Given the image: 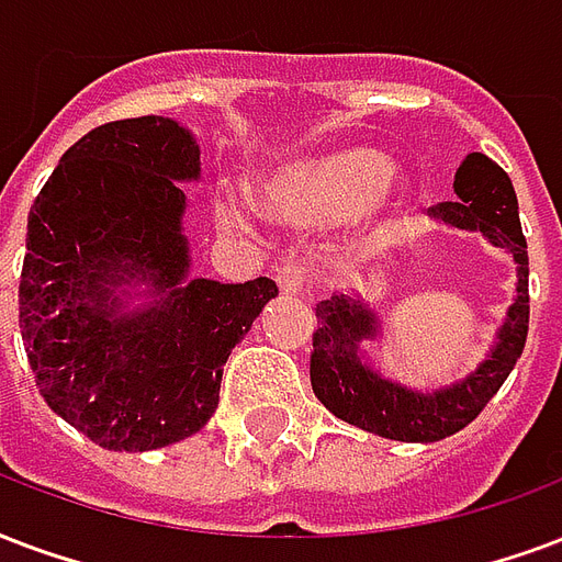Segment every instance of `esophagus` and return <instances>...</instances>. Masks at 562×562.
<instances>
[{
	"mask_svg": "<svg viewBox=\"0 0 562 562\" xmlns=\"http://www.w3.org/2000/svg\"><path fill=\"white\" fill-rule=\"evenodd\" d=\"M278 286H281V293L286 296H302L307 286V266L296 263V260H286L281 269H278Z\"/></svg>",
	"mask_w": 562,
	"mask_h": 562,
	"instance_id": "1",
	"label": "esophagus"
}]
</instances>
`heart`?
Listing matches in <instances>:
<instances>
[{
  "mask_svg": "<svg viewBox=\"0 0 562 562\" xmlns=\"http://www.w3.org/2000/svg\"><path fill=\"white\" fill-rule=\"evenodd\" d=\"M260 201L269 213L296 225H335L358 216L356 239L376 246L394 231L403 183L382 150L340 147L272 177L260 189ZM222 222L239 225V213L222 206Z\"/></svg>",
  "mask_w": 562,
  "mask_h": 562,
  "instance_id": "b5f03b06",
  "label": "heart"
}]
</instances>
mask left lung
<instances>
[{"label":"left lung","mask_w":562,"mask_h":562,"mask_svg":"<svg viewBox=\"0 0 562 562\" xmlns=\"http://www.w3.org/2000/svg\"><path fill=\"white\" fill-rule=\"evenodd\" d=\"M457 201L429 210L438 225L476 231L504 248L516 263V296L506 307L486 358L453 385L417 391L385 376L373 364L370 344L382 337V319L361 296L335 293L316 305L311 385L316 400L346 424L373 436L408 445L441 441L465 429L521 358L530 319L527 299V243L518 222L513 180L486 154H468L453 177Z\"/></svg>","instance_id":"left-lung-1"}]
</instances>
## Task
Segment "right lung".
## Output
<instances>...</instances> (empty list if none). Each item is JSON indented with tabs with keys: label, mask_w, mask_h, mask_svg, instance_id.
Instances as JSON below:
<instances>
[{
	"label": "right lung",
	"mask_w": 562,
	"mask_h": 562,
	"mask_svg": "<svg viewBox=\"0 0 562 562\" xmlns=\"http://www.w3.org/2000/svg\"><path fill=\"white\" fill-rule=\"evenodd\" d=\"M201 147L175 117L82 136L29 210L20 331L46 406L105 450L195 436L276 281L192 278L186 192Z\"/></svg>",
	"instance_id": "1"
}]
</instances>
